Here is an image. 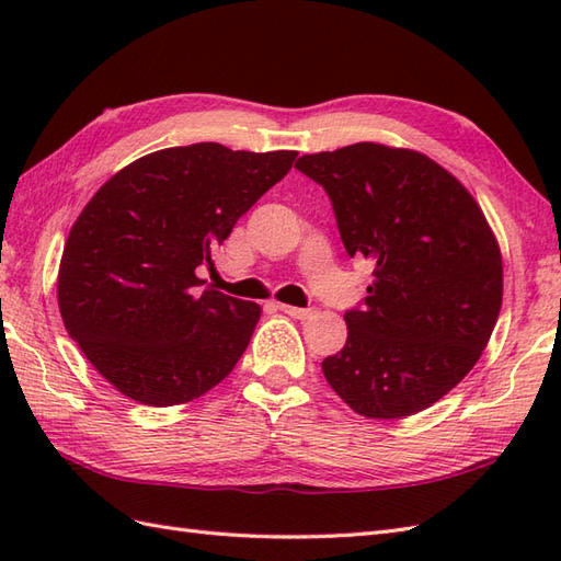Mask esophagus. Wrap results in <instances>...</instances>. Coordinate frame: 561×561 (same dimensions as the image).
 <instances>
[{"label":"esophagus","mask_w":561,"mask_h":561,"mask_svg":"<svg viewBox=\"0 0 561 561\" xmlns=\"http://www.w3.org/2000/svg\"><path fill=\"white\" fill-rule=\"evenodd\" d=\"M277 308H279L282 312H286V316L296 318V320H306V318L312 316L310 308H296V306H286V304H277Z\"/></svg>","instance_id":"obj_1"}]
</instances>
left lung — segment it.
I'll return each instance as SVG.
<instances>
[{"label": "left lung", "mask_w": 561, "mask_h": 561, "mask_svg": "<svg viewBox=\"0 0 561 561\" xmlns=\"http://www.w3.org/2000/svg\"><path fill=\"white\" fill-rule=\"evenodd\" d=\"M328 191L346 253L373 263L324 380L366 419H407L471 373L502 308V253L480 205L427 154L354 142L304 154Z\"/></svg>", "instance_id": "obj_1"}]
</instances>
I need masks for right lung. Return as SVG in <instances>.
Instances as JSON below:
<instances>
[{
  "instance_id": "right-lung-1",
  "label": "right lung",
  "mask_w": 561,
  "mask_h": 561,
  "mask_svg": "<svg viewBox=\"0 0 561 561\" xmlns=\"http://www.w3.org/2000/svg\"><path fill=\"white\" fill-rule=\"evenodd\" d=\"M296 150L219 142L164 148L119 169L73 221L57 301L71 340L114 389L146 407L210 392L249 346L260 306L195 275Z\"/></svg>"
}]
</instances>
